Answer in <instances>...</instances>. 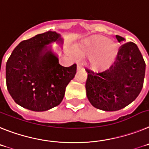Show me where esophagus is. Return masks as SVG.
<instances>
[{
  "label": "esophagus",
  "instance_id": "1",
  "mask_svg": "<svg viewBox=\"0 0 149 149\" xmlns=\"http://www.w3.org/2000/svg\"><path fill=\"white\" fill-rule=\"evenodd\" d=\"M82 65L81 64H78L77 65V70H82Z\"/></svg>",
  "mask_w": 149,
  "mask_h": 149
}]
</instances>
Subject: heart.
<instances>
[{"instance_id":"obj_1","label":"heart","mask_w":149,"mask_h":149,"mask_svg":"<svg viewBox=\"0 0 149 149\" xmlns=\"http://www.w3.org/2000/svg\"><path fill=\"white\" fill-rule=\"evenodd\" d=\"M79 57L92 55L89 66L93 70H105L111 67L118 53V46L102 36H92L85 39L74 48Z\"/></svg>"}]
</instances>
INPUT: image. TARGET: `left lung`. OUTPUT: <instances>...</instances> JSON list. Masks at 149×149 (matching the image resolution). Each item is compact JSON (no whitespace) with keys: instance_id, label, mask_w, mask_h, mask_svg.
I'll return each mask as SVG.
<instances>
[{"instance_id":"1","label":"left lung","mask_w":149,"mask_h":149,"mask_svg":"<svg viewBox=\"0 0 149 149\" xmlns=\"http://www.w3.org/2000/svg\"><path fill=\"white\" fill-rule=\"evenodd\" d=\"M116 39L120 43L125 42L118 35ZM86 71V95L91 104L112 112L125 108L138 97L143 86L146 63L136 45L130 42L121 46L108 70L97 73Z\"/></svg>"}]
</instances>
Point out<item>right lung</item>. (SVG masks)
Wrapping results in <instances>:
<instances>
[{
    "label": "right lung",
    "mask_w": 149,
    "mask_h": 149,
    "mask_svg": "<svg viewBox=\"0 0 149 149\" xmlns=\"http://www.w3.org/2000/svg\"><path fill=\"white\" fill-rule=\"evenodd\" d=\"M63 45L55 31H48L21 42L6 65V87L15 103L27 109L43 112L58 106L67 85L74 78L76 64L66 67L51 44Z\"/></svg>",
    "instance_id": "add662e5"
}]
</instances>
